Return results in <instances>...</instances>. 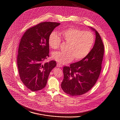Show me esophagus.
I'll return each mask as SVG.
<instances>
[{
  "mask_svg": "<svg viewBox=\"0 0 120 120\" xmlns=\"http://www.w3.org/2000/svg\"><path fill=\"white\" fill-rule=\"evenodd\" d=\"M57 67L58 68H62L63 67V65L62 64H61L60 63H57Z\"/></svg>",
  "mask_w": 120,
  "mask_h": 120,
  "instance_id": "esophagus-1",
  "label": "esophagus"
}]
</instances>
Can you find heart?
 <instances>
[{
    "instance_id": "obj_1",
    "label": "heart",
    "mask_w": 120,
    "mask_h": 120,
    "mask_svg": "<svg viewBox=\"0 0 120 120\" xmlns=\"http://www.w3.org/2000/svg\"><path fill=\"white\" fill-rule=\"evenodd\" d=\"M61 39L68 43L67 51L54 52L52 57L62 64L71 62L74 58L76 61L85 58L91 51L94 42V35L91 32L69 28L60 32L59 35L55 32L51 33L49 45L52 49H57L60 46Z\"/></svg>"
}]
</instances>
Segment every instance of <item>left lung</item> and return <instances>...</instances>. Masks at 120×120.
<instances>
[{
    "label": "left lung",
    "mask_w": 120,
    "mask_h": 120,
    "mask_svg": "<svg viewBox=\"0 0 120 120\" xmlns=\"http://www.w3.org/2000/svg\"><path fill=\"white\" fill-rule=\"evenodd\" d=\"M94 45L86 57L70 67L63 68L64 78L61 84L63 91L71 96H79L89 91L95 84L102 68L104 45L97 31Z\"/></svg>",
    "instance_id": "left-lung-1"
}]
</instances>
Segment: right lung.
Listing matches in <instances>:
<instances>
[{
  "mask_svg": "<svg viewBox=\"0 0 120 120\" xmlns=\"http://www.w3.org/2000/svg\"><path fill=\"white\" fill-rule=\"evenodd\" d=\"M60 23L44 22L28 29L20 41L17 64L20 79L32 91L45 87L49 75L56 66L55 61L44 63L49 57V38Z\"/></svg>",
  "mask_w": 120,
  "mask_h": 120,
  "instance_id": "1",
  "label": "right lung"
}]
</instances>
